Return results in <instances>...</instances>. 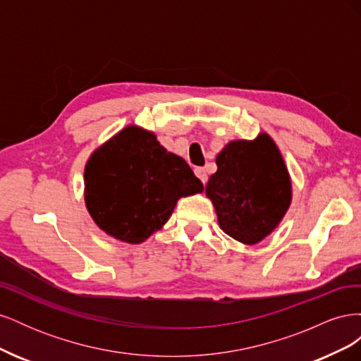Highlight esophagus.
<instances>
[{"mask_svg":"<svg viewBox=\"0 0 361 361\" xmlns=\"http://www.w3.org/2000/svg\"><path fill=\"white\" fill-rule=\"evenodd\" d=\"M194 173H195V176H197L203 183H206V180H207V174H206V170H204L203 167L194 169Z\"/></svg>","mask_w":361,"mask_h":361,"instance_id":"34e87169","label":"esophagus"}]
</instances>
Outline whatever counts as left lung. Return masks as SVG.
<instances>
[{
    "label": "left lung",
    "instance_id": "left-lung-1",
    "mask_svg": "<svg viewBox=\"0 0 361 361\" xmlns=\"http://www.w3.org/2000/svg\"><path fill=\"white\" fill-rule=\"evenodd\" d=\"M216 171L206 183L221 231L253 245L280 224L292 202V183L277 145L262 133L235 140L216 155Z\"/></svg>",
    "mask_w": 361,
    "mask_h": 361
}]
</instances>
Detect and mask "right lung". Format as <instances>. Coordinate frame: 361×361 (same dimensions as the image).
<instances>
[{
    "instance_id": "add662e5",
    "label": "right lung",
    "mask_w": 361,
    "mask_h": 361,
    "mask_svg": "<svg viewBox=\"0 0 361 361\" xmlns=\"http://www.w3.org/2000/svg\"><path fill=\"white\" fill-rule=\"evenodd\" d=\"M203 191L183 158L157 135L129 125L90 155L84 200L96 226L128 244H141L169 221L180 197Z\"/></svg>"
}]
</instances>
